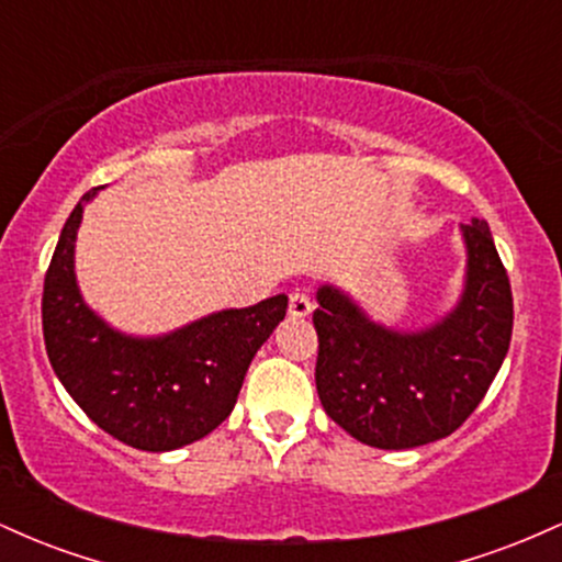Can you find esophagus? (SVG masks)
I'll list each match as a JSON object with an SVG mask.
<instances>
[{"instance_id":"esophagus-1","label":"esophagus","mask_w":562,"mask_h":562,"mask_svg":"<svg viewBox=\"0 0 562 562\" xmlns=\"http://www.w3.org/2000/svg\"><path fill=\"white\" fill-rule=\"evenodd\" d=\"M312 308H314V303H312V299H308V293H303V290H293V293H290V306H288V312H290V317H308V314H312Z\"/></svg>"}]
</instances>
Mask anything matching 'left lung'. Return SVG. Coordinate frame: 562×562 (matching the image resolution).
Instances as JSON below:
<instances>
[{
  "mask_svg": "<svg viewBox=\"0 0 562 562\" xmlns=\"http://www.w3.org/2000/svg\"><path fill=\"white\" fill-rule=\"evenodd\" d=\"M465 285L423 330L380 325L335 285L317 290V393L348 436L375 449H415L454 434L507 357L513 293L483 218L462 224Z\"/></svg>",
  "mask_w": 562,
  "mask_h": 562,
  "instance_id": "1",
  "label": "left lung"
}]
</instances>
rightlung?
<instances>
[{
    "label": "right lung",
    "instance_id": "add662e5",
    "mask_svg": "<svg viewBox=\"0 0 562 562\" xmlns=\"http://www.w3.org/2000/svg\"><path fill=\"white\" fill-rule=\"evenodd\" d=\"M89 190L70 211L44 277L42 325L49 364L105 434L142 451L182 449L235 409L256 351L285 319L288 295L222 308L177 330L142 338L108 325L76 282V235Z\"/></svg>",
    "mask_w": 562,
    "mask_h": 562
}]
</instances>
